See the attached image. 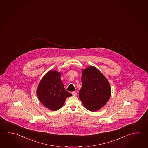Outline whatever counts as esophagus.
<instances>
[{
    "instance_id": "1",
    "label": "esophagus",
    "mask_w": 148,
    "mask_h": 148,
    "mask_svg": "<svg viewBox=\"0 0 148 148\" xmlns=\"http://www.w3.org/2000/svg\"><path fill=\"white\" fill-rule=\"evenodd\" d=\"M72 95L73 96H76V95H77V93H76V92H75V91H73V92H72Z\"/></svg>"
}]
</instances>
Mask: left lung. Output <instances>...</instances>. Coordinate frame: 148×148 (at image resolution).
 Wrapping results in <instances>:
<instances>
[{
	"instance_id": "8db88e82",
	"label": "left lung",
	"mask_w": 148,
	"mask_h": 148,
	"mask_svg": "<svg viewBox=\"0 0 148 148\" xmlns=\"http://www.w3.org/2000/svg\"><path fill=\"white\" fill-rule=\"evenodd\" d=\"M82 88L79 98L86 109L98 111L104 106L111 95V88L104 75L98 69L89 66L82 71Z\"/></svg>"
}]
</instances>
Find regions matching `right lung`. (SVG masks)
Masks as SVG:
<instances>
[{"label": "right lung", "instance_id": "add662e5", "mask_svg": "<svg viewBox=\"0 0 148 148\" xmlns=\"http://www.w3.org/2000/svg\"><path fill=\"white\" fill-rule=\"evenodd\" d=\"M61 73L50 70L39 82L37 95L39 101L51 111H57L62 107L66 98L72 96L65 90L61 80Z\"/></svg>", "mask_w": 148, "mask_h": 148}]
</instances>
